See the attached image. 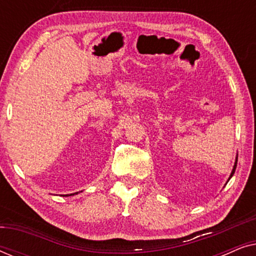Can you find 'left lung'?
Segmentation results:
<instances>
[{"instance_id": "left-lung-1", "label": "left lung", "mask_w": 256, "mask_h": 256, "mask_svg": "<svg viewBox=\"0 0 256 256\" xmlns=\"http://www.w3.org/2000/svg\"><path fill=\"white\" fill-rule=\"evenodd\" d=\"M236 164H238V157H236V163H234L233 170H232V172H230V178H228V180H230V177H232V176H233V174H234V172H236Z\"/></svg>"}]
</instances>
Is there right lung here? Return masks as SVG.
Here are the masks:
<instances>
[{"mask_svg":"<svg viewBox=\"0 0 256 256\" xmlns=\"http://www.w3.org/2000/svg\"><path fill=\"white\" fill-rule=\"evenodd\" d=\"M73 194H68V196H73Z\"/></svg>","mask_w":256,"mask_h":256,"instance_id":"1","label":"right lung"}]
</instances>
